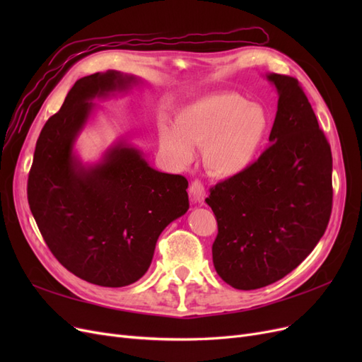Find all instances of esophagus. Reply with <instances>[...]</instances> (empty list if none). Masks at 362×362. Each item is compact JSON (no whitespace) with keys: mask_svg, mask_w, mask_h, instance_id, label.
Wrapping results in <instances>:
<instances>
[{"mask_svg":"<svg viewBox=\"0 0 362 362\" xmlns=\"http://www.w3.org/2000/svg\"><path fill=\"white\" fill-rule=\"evenodd\" d=\"M190 196L194 204H202L205 199V189L204 184L198 180H194L190 185Z\"/></svg>","mask_w":362,"mask_h":362,"instance_id":"1","label":"esophagus"}]
</instances>
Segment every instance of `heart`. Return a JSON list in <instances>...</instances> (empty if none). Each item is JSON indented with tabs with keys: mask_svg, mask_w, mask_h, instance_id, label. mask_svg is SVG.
Instances as JSON below:
<instances>
[{
	"mask_svg": "<svg viewBox=\"0 0 362 362\" xmlns=\"http://www.w3.org/2000/svg\"><path fill=\"white\" fill-rule=\"evenodd\" d=\"M269 133L264 105L247 103L237 92H218L184 105L175 115V127L161 124L160 145L178 164L193 158V145L202 146L206 170L234 178L254 166Z\"/></svg>",
	"mask_w": 362,
	"mask_h": 362,
	"instance_id": "obj_1",
	"label": "heart"
}]
</instances>
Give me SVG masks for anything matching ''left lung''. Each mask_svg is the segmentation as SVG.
Here are the masks:
<instances>
[{"label": "left lung", "instance_id": "8db88e82", "mask_svg": "<svg viewBox=\"0 0 362 362\" xmlns=\"http://www.w3.org/2000/svg\"><path fill=\"white\" fill-rule=\"evenodd\" d=\"M278 90L270 146L254 166L217 182L205 202L216 216L217 275L237 290L282 279L308 257L332 211V154L299 81L269 74Z\"/></svg>", "mask_w": 362, "mask_h": 362}]
</instances>
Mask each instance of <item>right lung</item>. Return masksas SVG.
I'll use <instances>...</instances> for the list:
<instances>
[{
	"mask_svg": "<svg viewBox=\"0 0 362 362\" xmlns=\"http://www.w3.org/2000/svg\"><path fill=\"white\" fill-rule=\"evenodd\" d=\"M139 83L117 71L76 81L42 128L28 175L30 210L52 255L101 287L144 276L163 229L189 210V181L151 168L128 141H116L95 164H83L74 152L95 98Z\"/></svg>",
	"mask_w": 362,
	"mask_h": 362,
	"instance_id": "right-lung-1",
	"label": "right lung"
}]
</instances>
